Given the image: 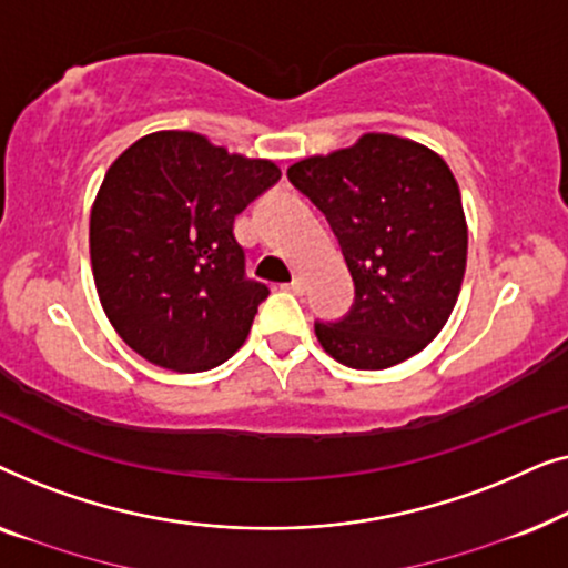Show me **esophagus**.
<instances>
[{
  "label": "esophagus",
  "instance_id": "34e87169",
  "mask_svg": "<svg viewBox=\"0 0 568 568\" xmlns=\"http://www.w3.org/2000/svg\"><path fill=\"white\" fill-rule=\"evenodd\" d=\"M284 290L292 292V294H302V292H305V282H302V278H292L290 284H284Z\"/></svg>",
  "mask_w": 568,
  "mask_h": 568
}]
</instances>
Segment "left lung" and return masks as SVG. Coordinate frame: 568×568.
<instances>
[{
  "label": "left lung",
  "mask_w": 568,
  "mask_h": 568,
  "mask_svg": "<svg viewBox=\"0 0 568 568\" xmlns=\"http://www.w3.org/2000/svg\"><path fill=\"white\" fill-rule=\"evenodd\" d=\"M336 232L354 307L315 323L333 359L387 369L422 352L453 315L468 261V224L453 170L429 146L393 134L305 158L286 170Z\"/></svg>",
  "instance_id": "obj_1"
}]
</instances>
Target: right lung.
I'll list each match as a JSON object with an SVG mask.
<instances>
[{"label":"right lung","mask_w":568,"mask_h":568,"mask_svg":"<svg viewBox=\"0 0 568 568\" xmlns=\"http://www.w3.org/2000/svg\"><path fill=\"white\" fill-rule=\"evenodd\" d=\"M278 178L276 162L196 131H154L113 160L90 212V261L123 344L173 372L212 369L245 344L268 286L245 278L235 216Z\"/></svg>","instance_id":"obj_1"}]
</instances>
